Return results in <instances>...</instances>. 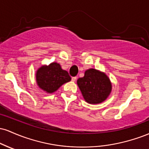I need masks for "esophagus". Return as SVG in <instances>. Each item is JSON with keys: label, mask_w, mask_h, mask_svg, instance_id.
I'll return each mask as SVG.
<instances>
[{"label": "esophagus", "mask_w": 149, "mask_h": 149, "mask_svg": "<svg viewBox=\"0 0 149 149\" xmlns=\"http://www.w3.org/2000/svg\"><path fill=\"white\" fill-rule=\"evenodd\" d=\"M76 79H77V77H72V78H71V80L73 82L76 81Z\"/></svg>", "instance_id": "obj_1"}]
</instances>
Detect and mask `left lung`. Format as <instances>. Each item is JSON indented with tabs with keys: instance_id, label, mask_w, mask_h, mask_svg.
Here are the masks:
<instances>
[{
	"instance_id": "obj_1",
	"label": "left lung",
	"mask_w": 149,
	"mask_h": 149,
	"mask_svg": "<svg viewBox=\"0 0 149 149\" xmlns=\"http://www.w3.org/2000/svg\"><path fill=\"white\" fill-rule=\"evenodd\" d=\"M77 84L85 100L92 104H100L105 101L112 89L109 77L95 69L85 71L84 77L78 78Z\"/></svg>"
}]
</instances>
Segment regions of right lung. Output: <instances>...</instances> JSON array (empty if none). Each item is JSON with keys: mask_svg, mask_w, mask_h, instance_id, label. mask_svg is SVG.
<instances>
[{"mask_svg": "<svg viewBox=\"0 0 149 149\" xmlns=\"http://www.w3.org/2000/svg\"><path fill=\"white\" fill-rule=\"evenodd\" d=\"M38 87L47 93L57 91L64 83L71 80L69 73L61 69L60 64L52 62L48 66H42L36 74Z\"/></svg>", "mask_w": 149, "mask_h": 149, "instance_id": "1", "label": "right lung"}]
</instances>
